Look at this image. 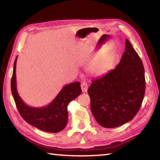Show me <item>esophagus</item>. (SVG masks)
<instances>
[{"label":"esophagus","mask_w":160,"mask_h":160,"mask_svg":"<svg viewBox=\"0 0 160 160\" xmlns=\"http://www.w3.org/2000/svg\"><path fill=\"white\" fill-rule=\"evenodd\" d=\"M81 89H82V92H88V85L85 82H82L81 83Z\"/></svg>","instance_id":"34e87169"}]
</instances>
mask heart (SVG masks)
Instances as JSON below:
<instances>
[{
  "label": "heart",
  "instance_id": "1",
  "mask_svg": "<svg viewBox=\"0 0 160 160\" xmlns=\"http://www.w3.org/2000/svg\"><path fill=\"white\" fill-rule=\"evenodd\" d=\"M115 56L114 48L110 47L103 49L90 61L88 70L94 75H100L110 68Z\"/></svg>",
  "mask_w": 160,
  "mask_h": 160
}]
</instances>
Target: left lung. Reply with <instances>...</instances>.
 Instances as JSON below:
<instances>
[{"mask_svg": "<svg viewBox=\"0 0 160 160\" xmlns=\"http://www.w3.org/2000/svg\"><path fill=\"white\" fill-rule=\"evenodd\" d=\"M143 63L128 40L119 64L96 78L88 89L95 120L106 128H115L135 117L143 102L146 80Z\"/></svg>", "mask_w": 160, "mask_h": 160, "instance_id": "1", "label": "left lung"}]
</instances>
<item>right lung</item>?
I'll return each mask as SVG.
<instances>
[{
    "label": "right lung",
    "mask_w": 160,
    "mask_h": 160,
    "mask_svg": "<svg viewBox=\"0 0 160 160\" xmlns=\"http://www.w3.org/2000/svg\"><path fill=\"white\" fill-rule=\"evenodd\" d=\"M16 57L11 80V91L17 108L24 120L43 132L57 133L65 128L68 122L67 106L81 93L80 83L72 82L65 85L48 106L35 108L26 104L17 92L16 85Z\"/></svg>",
    "instance_id": "right-lung-1"
}]
</instances>
